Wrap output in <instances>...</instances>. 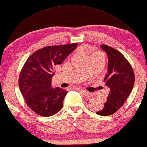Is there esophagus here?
I'll use <instances>...</instances> for the list:
<instances>
[{"label":"esophagus","instance_id":"34e87169","mask_svg":"<svg viewBox=\"0 0 147 147\" xmlns=\"http://www.w3.org/2000/svg\"><path fill=\"white\" fill-rule=\"evenodd\" d=\"M80 91L83 93V94H84L85 96L86 97H87V98H90L92 96V93H90V92H87V91H85V90H80Z\"/></svg>","mask_w":147,"mask_h":147}]
</instances>
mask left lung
Wrapping results in <instances>:
<instances>
[{
    "label": "left lung",
    "instance_id": "1",
    "mask_svg": "<svg viewBox=\"0 0 147 147\" xmlns=\"http://www.w3.org/2000/svg\"><path fill=\"white\" fill-rule=\"evenodd\" d=\"M100 48L108 57V74L104 78L109 94L101 111L100 116H109L121 107L134 85V74L131 65L121 53L107 45Z\"/></svg>",
    "mask_w": 147,
    "mask_h": 147
}]
</instances>
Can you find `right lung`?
Instances as JSON below:
<instances>
[{"label":"right lung","instance_id":"obj_1","mask_svg":"<svg viewBox=\"0 0 147 147\" xmlns=\"http://www.w3.org/2000/svg\"><path fill=\"white\" fill-rule=\"evenodd\" d=\"M78 44L47 46L33 53L21 70L19 87L27 105L42 116L58 113L67 91L52 86L54 67L61 64Z\"/></svg>","mask_w":147,"mask_h":147}]
</instances>
